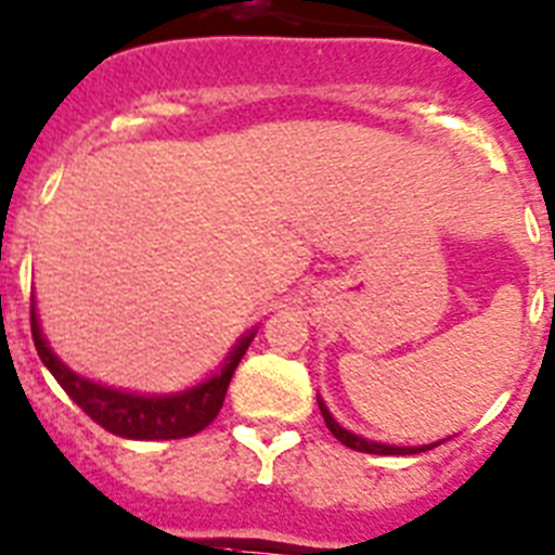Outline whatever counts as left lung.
Listing matches in <instances>:
<instances>
[{
    "instance_id": "left-lung-1",
    "label": "left lung",
    "mask_w": 555,
    "mask_h": 555,
    "mask_svg": "<svg viewBox=\"0 0 555 555\" xmlns=\"http://www.w3.org/2000/svg\"><path fill=\"white\" fill-rule=\"evenodd\" d=\"M319 410H322L324 415V424H327V429L333 431L335 437H338L340 443L347 446V449H354V451H363V454H383V456H393V454H421V451H429L435 449V446L440 443H431V446H415V449H401V446H385V443H374V440H363V437L352 435V431H347L344 426L335 424L333 415L327 413V406H324V401L319 399Z\"/></svg>"
}]
</instances>
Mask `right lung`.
I'll return each mask as SVG.
<instances>
[{
  "mask_svg": "<svg viewBox=\"0 0 555 555\" xmlns=\"http://www.w3.org/2000/svg\"><path fill=\"white\" fill-rule=\"evenodd\" d=\"M33 340L38 349L43 365L54 374L65 393L76 401V404L90 415L99 426L118 437H129V440H178V437H192L201 429H206L211 421L220 413L222 401H225L228 385H231L233 371H236L238 360L250 347L253 335L238 340V347L233 349L228 363L222 365L220 374L201 383L197 388L184 390L176 396H137L126 393V390L104 388L99 383L79 377L65 363H60L57 354L46 347L43 335H40L38 317L33 308Z\"/></svg>",
  "mask_w": 555,
  "mask_h": 555,
  "instance_id": "obj_1",
  "label": "right lung"
}]
</instances>
